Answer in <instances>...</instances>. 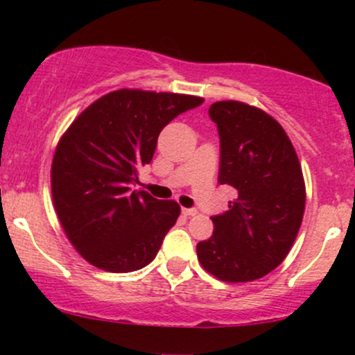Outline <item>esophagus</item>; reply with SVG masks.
<instances>
[{
	"label": "esophagus",
	"instance_id": "1",
	"mask_svg": "<svg viewBox=\"0 0 355 355\" xmlns=\"http://www.w3.org/2000/svg\"><path fill=\"white\" fill-rule=\"evenodd\" d=\"M182 214L185 215V217H193V215H197V210H195V209H182Z\"/></svg>",
	"mask_w": 355,
	"mask_h": 355
}]
</instances>
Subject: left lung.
<instances>
[{"label":"left lung","instance_id":"8db88e82","mask_svg":"<svg viewBox=\"0 0 355 355\" xmlns=\"http://www.w3.org/2000/svg\"><path fill=\"white\" fill-rule=\"evenodd\" d=\"M209 116L220 138L218 182L239 195L211 217L214 235L197 243V255L223 282H250L280 266L299 234L302 170L287 133L262 110L217 101Z\"/></svg>","mask_w":355,"mask_h":355}]
</instances>
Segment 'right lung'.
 Segmentation results:
<instances>
[{
    "label": "right lung",
    "instance_id": "1",
    "mask_svg": "<svg viewBox=\"0 0 355 355\" xmlns=\"http://www.w3.org/2000/svg\"><path fill=\"white\" fill-rule=\"evenodd\" d=\"M203 98L118 89L89 105L56 146L51 191L68 239L92 266L133 272L148 266L180 205L132 190L152 162L162 130Z\"/></svg>",
    "mask_w": 355,
    "mask_h": 355
}]
</instances>
